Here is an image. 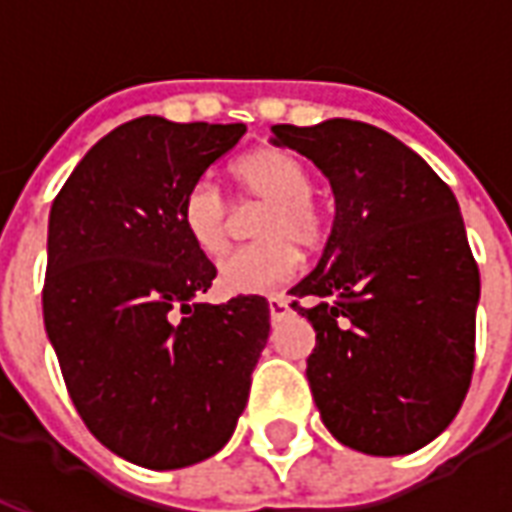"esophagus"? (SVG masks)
Returning <instances> with one entry per match:
<instances>
[{"mask_svg": "<svg viewBox=\"0 0 512 512\" xmlns=\"http://www.w3.org/2000/svg\"><path fill=\"white\" fill-rule=\"evenodd\" d=\"M268 312H271V321H282L290 312L288 299H285V296H271V299H268Z\"/></svg>", "mask_w": 512, "mask_h": 512, "instance_id": "34e87169", "label": "esophagus"}]
</instances>
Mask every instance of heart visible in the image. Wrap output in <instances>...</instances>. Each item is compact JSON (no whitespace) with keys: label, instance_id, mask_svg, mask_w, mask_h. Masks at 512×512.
Segmentation results:
<instances>
[{"label":"heart","instance_id":"b5f03b06","mask_svg":"<svg viewBox=\"0 0 512 512\" xmlns=\"http://www.w3.org/2000/svg\"><path fill=\"white\" fill-rule=\"evenodd\" d=\"M233 175L244 200L263 202L266 208L255 222V235L260 241L224 257L216 279L219 288L235 296L268 293L296 274L299 247L295 244L315 249L326 238L329 219L310 194V172L288 150L260 147L235 164ZM180 222L191 244L205 257L227 252L233 238V208L213 180H197L186 191Z\"/></svg>","mask_w":512,"mask_h":512}]
</instances>
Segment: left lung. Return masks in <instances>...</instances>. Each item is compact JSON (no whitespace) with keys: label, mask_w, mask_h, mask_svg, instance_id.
<instances>
[{"label":"left lung","mask_w":512,"mask_h":512,"mask_svg":"<svg viewBox=\"0 0 512 512\" xmlns=\"http://www.w3.org/2000/svg\"><path fill=\"white\" fill-rule=\"evenodd\" d=\"M271 131L334 191L321 260L290 288L315 329L307 378L323 425L351 450L408 455L450 425L472 381L480 271L458 200L376 126L334 117Z\"/></svg>","instance_id":"obj_1"}]
</instances>
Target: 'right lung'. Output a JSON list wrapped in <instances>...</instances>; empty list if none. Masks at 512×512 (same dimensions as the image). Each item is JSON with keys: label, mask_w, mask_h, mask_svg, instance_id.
Here are the masks:
<instances>
[{"label": "right lung", "mask_w": 512, "mask_h": 512, "mask_svg": "<svg viewBox=\"0 0 512 512\" xmlns=\"http://www.w3.org/2000/svg\"><path fill=\"white\" fill-rule=\"evenodd\" d=\"M244 134L136 117L87 150L51 205L46 334L84 425L145 469L222 450L268 343L263 296L197 299L216 266L180 222L186 191Z\"/></svg>", "instance_id": "add662e5"}]
</instances>
